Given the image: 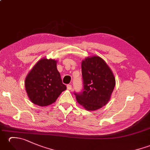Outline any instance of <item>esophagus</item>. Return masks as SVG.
I'll return each mask as SVG.
<instances>
[{"instance_id": "34e87169", "label": "esophagus", "mask_w": 150, "mask_h": 150, "mask_svg": "<svg viewBox=\"0 0 150 150\" xmlns=\"http://www.w3.org/2000/svg\"><path fill=\"white\" fill-rule=\"evenodd\" d=\"M67 89H68V90H71V89H72V86H71V85H70V84L67 85Z\"/></svg>"}]
</instances>
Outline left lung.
<instances>
[{"label":"left lung","instance_id":"1","mask_svg":"<svg viewBox=\"0 0 150 150\" xmlns=\"http://www.w3.org/2000/svg\"><path fill=\"white\" fill-rule=\"evenodd\" d=\"M84 91L75 93L78 103L88 111H95L110 100L115 78L106 62L98 56L88 57L81 63Z\"/></svg>","mask_w":150,"mask_h":150}]
</instances>
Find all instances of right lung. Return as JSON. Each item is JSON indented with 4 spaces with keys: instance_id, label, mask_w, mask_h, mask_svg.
I'll return each instance as SVG.
<instances>
[{
    "instance_id": "add662e5",
    "label": "right lung",
    "mask_w": 150,
    "mask_h": 150,
    "mask_svg": "<svg viewBox=\"0 0 150 150\" xmlns=\"http://www.w3.org/2000/svg\"><path fill=\"white\" fill-rule=\"evenodd\" d=\"M55 59H41L33 67L25 79V88L32 103L41 107L55 103L63 91L62 84Z\"/></svg>"
}]
</instances>
